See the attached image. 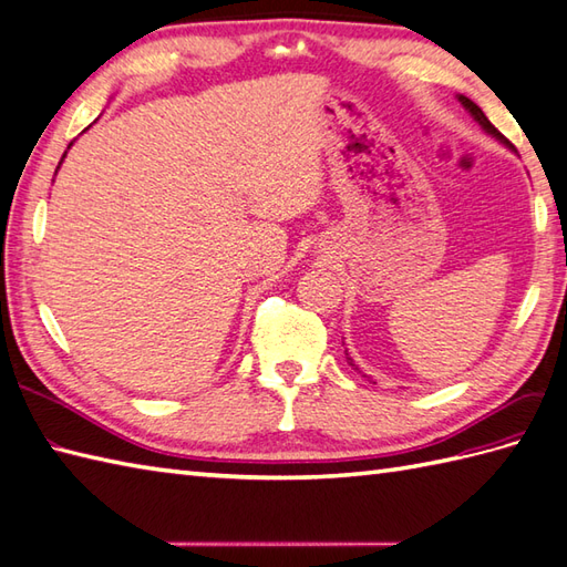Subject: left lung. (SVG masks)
Wrapping results in <instances>:
<instances>
[{"instance_id": "1", "label": "left lung", "mask_w": 567, "mask_h": 567, "mask_svg": "<svg viewBox=\"0 0 567 567\" xmlns=\"http://www.w3.org/2000/svg\"><path fill=\"white\" fill-rule=\"evenodd\" d=\"M458 101H462V105H464V109L473 115V121H476L483 130H485V133H488V135H493L495 140H499V142H503L505 144V147H509V150H515V147H512V144L503 137V135H499V130L488 121V117H485V113L478 109V105L476 103H473L471 99H466V96H458ZM346 354H348V350H346ZM348 362L354 367V362H352V358H348ZM354 370H358V367H354Z\"/></svg>"}]
</instances>
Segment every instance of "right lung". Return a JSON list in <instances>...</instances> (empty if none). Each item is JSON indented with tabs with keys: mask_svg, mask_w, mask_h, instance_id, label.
<instances>
[{
	"mask_svg": "<svg viewBox=\"0 0 567 567\" xmlns=\"http://www.w3.org/2000/svg\"><path fill=\"white\" fill-rule=\"evenodd\" d=\"M70 147H72V144H70ZM70 147H68V150H70ZM64 154H68V152H64ZM64 154H62V159H64ZM60 164H62V162H60ZM58 168H60V166H58Z\"/></svg>",
	"mask_w": 567,
	"mask_h": 567,
	"instance_id": "1",
	"label": "right lung"
}]
</instances>
